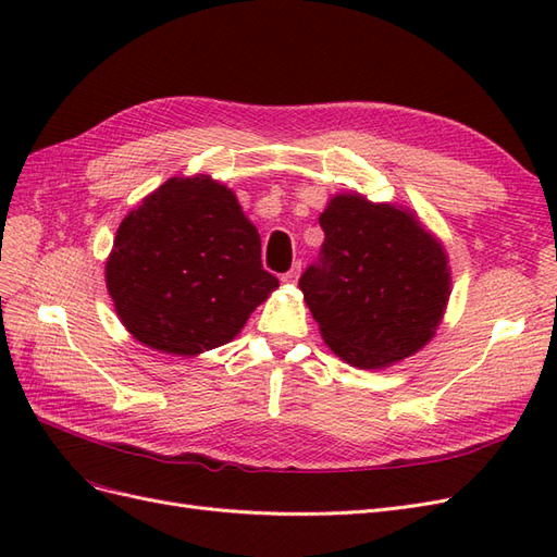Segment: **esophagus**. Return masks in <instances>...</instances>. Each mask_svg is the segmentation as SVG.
<instances>
[{
    "label": "esophagus",
    "mask_w": 557,
    "mask_h": 557,
    "mask_svg": "<svg viewBox=\"0 0 557 557\" xmlns=\"http://www.w3.org/2000/svg\"><path fill=\"white\" fill-rule=\"evenodd\" d=\"M299 276H301V262H295V264L290 267V272H285V274L281 276V281H283V283H297Z\"/></svg>",
    "instance_id": "1"
}]
</instances>
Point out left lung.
I'll use <instances>...</instances> for the list:
<instances>
[{"instance_id":"left-lung-1","label":"left lung","mask_w":557,"mask_h":557,"mask_svg":"<svg viewBox=\"0 0 557 557\" xmlns=\"http://www.w3.org/2000/svg\"><path fill=\"white\" fill-rule=\"evenodd\" d=\"M318 223L325 244L299 290L334 356L383 369L430 344L446 313L450 267L442 239L418 213L339 193Z\"/></svg>"}]
</instances>
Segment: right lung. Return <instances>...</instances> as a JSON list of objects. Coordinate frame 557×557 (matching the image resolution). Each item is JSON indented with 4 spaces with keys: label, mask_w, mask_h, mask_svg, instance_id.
<instances>
[{
    "label": "right lung",
    "mask_w": 557,
    "mask_h": 557,
    "mask_svg": "<svg viewBox=\"0 0 557 557\" xmlns=\"http://www.w3.org/2000/svg\"><path fill=\"white\" fill-rule=\"evenodd\" d=\"M237 195L207 174L172 176L115 232L104 278L125 330L148 348L195 358L232 342L278 288Z\"/></svg>",
    "instance_id": "1"
}]
</instances>
